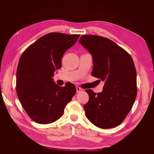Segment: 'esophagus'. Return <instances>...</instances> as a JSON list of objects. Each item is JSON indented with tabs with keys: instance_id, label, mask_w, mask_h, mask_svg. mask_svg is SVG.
<instances>
[{
	"instance_id": "obj_1",
	"label": "esophagus",
	"mask_w": 154,
	"mask_h": 154,
	"mask_svg": "<svg viewBox=\"0 0 154 154\" xmlns=\"http://www.w3.org/2000/svg\"><path fill=\"white\" fill-rule=\"evenodd\" d=\"M76 89H77V93L82 92V91H83V89H82V88H79V87H77V88H76Z\"/></svg>"
}]
</instances>
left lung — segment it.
Masks as SVG:
<instances>
[{
    "instance_id": "8db88e82",
    "label": "left lung",
    "mask_w": 154,
    "mask_h": 154,
    "mask_svg": "<svg viewBox=\"0 0 154 154\" xmlns=\"http://www.w3.org/2000/svg\"><path fill=\"white\" fill-rule=\"evenodd\" d=\"M92 56V75L105 82L102 92L86 90L89 100L84 105L90 122L103 129L119 126L137 97V71L132 57L107 38L82 35L79 41Z\"/></svg>"
}]
</instances>
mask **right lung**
<instances>
[{"mask_svg": "<svg viewBox=\"0 0 154 154\" xmlns=\"http://www.w3.org/2000/svg\"><path fill=\"white\" fill-rule=\"evenodd\" d=\"M79 36L47 34L28 47L20 57L16 92L23 108L36 123L48 124L58 120L76 93L72 83L68 82L60 87L52 77L62 67L64 52L77 42Z\"/></svg>", "mask_w": 154, "mask_h": 154, "instance_id": "right-lung-1", "label": "right lung"}]
</instances>
